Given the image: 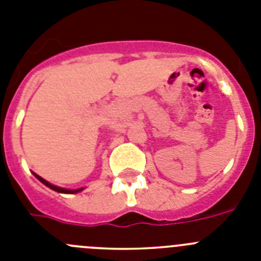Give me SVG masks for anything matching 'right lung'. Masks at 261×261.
I'll return each instance as SVG.
<instances>
[{
  "label": "right lung",
  "mask_w": 261,
  "mask_h": 261,
  "mask_svg": "<svg viewBox=\"0 0 261 261\" xmlns=\"http://www.w3.org/2000/svg\"><path fill=\"white\" fill-rule=\"evenodd\" d=\"M35 177L37 178V179L40 180V182L43 183V185H45L46 187H49V189H51L53 191H57V192H61V194H78V192L83 191L84 187H82V189H76V190H69V189H63V187H58L56 186V185H51V183H49L48 180H45L44 178H41L40 175H37L36 173H34Z\"/></svg>",
  "instance_id": "right-lung-1"
}]
</instances>
